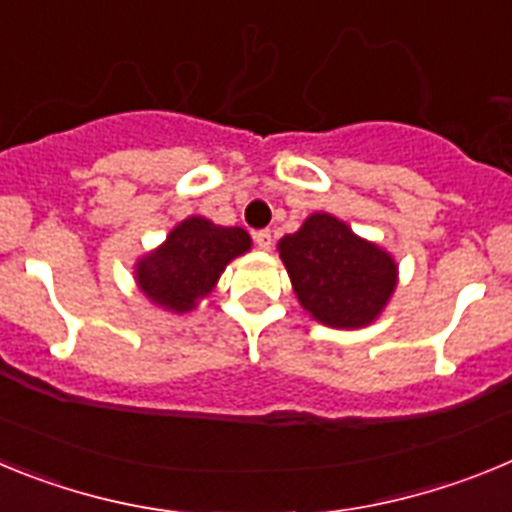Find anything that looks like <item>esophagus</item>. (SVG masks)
<instances>
[{
    "label": "esophagus",
    "instance_id": "1",
    "mask_svg": "<svg viewBox=\"0 0 512 512\" xmlns=\"http://www.w3.org/2000/svg\"><path fill=\"white\" fill-rule=\"evenodd\" d=\"M253 241H256V246H259L261 251H269V248H271V233H269V230H259V233L253 235Z\"/></svg>",
    "mask_w": 512,
    "mask_h": 512
}]
</instances>
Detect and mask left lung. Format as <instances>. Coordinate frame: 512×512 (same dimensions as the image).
<instances>
[{"label":"left lung","instance_id":"left-lung-1","mask_svg":"<svg viewBox=\"0 0 512 512\" xmlns=\"http://www.w3.org/2000/svg\"><path fill=\"white\" fill-rule=\"evenodd\" d=\"M297 302L312 320L356 330L379 320L400 279L395 256L330 212H312L277 243Z\"/></svg>","mask_w":512,"mask_h":512}]
</instances>
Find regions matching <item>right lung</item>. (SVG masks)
<instances>
[{
	"mask_svg": "<svg viewBox=\"0 0 512 512\" xmlns=\"http://www.w3.org/2000/svg\"><path fill=\"white\" fill-rule=\"evenodd\" d=\"M251 251V235L225 228L205 215L176 223L166 241L135 261L133 277L140 295L174 315L192 312L215 289L233 259Z\"/></svg>",
	"mask_w": 512,
	"mask_h": 512,
	"instance_id": "add662e5",
	"label": "right lung"
}]
</instances>
